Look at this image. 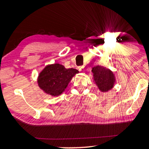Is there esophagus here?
I'll return each instance as SVG.
<instances>
[{
	"label": "esophagus",
	"instance_id": "obj_1",
	"mask_svg": "<svg viewBox=\"0 0 149 149\" xmlns=\"http://www.w3.org/2000/svg\"><path fill=\"white\" fill-rule=\"evenodd\" d=\"M84 65H82V66H80L79 67V71H84Z\"/></svg>",
	"mask_w": 149,
	"mask_h": 149
}]
</instances>
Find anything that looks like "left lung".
Here are the masks:
<instances>
[{"mask_svg": "<svg viewBox=\"0 0 149 149\" xmlns=\"http://www.w3.org/2000/svg\"><path fill=\"white\" fill-rule=\"evenodd\" d=\"M93 82L99 88L100 91L108 92L114 87L116 77L112 71L102 65H95L92 68Z\"/></svg>", "mask_w": 149, "mask_h": 149, "instance_id": "obj_1", "label": "left lung"}]
</instances>
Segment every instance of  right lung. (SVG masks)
<instances>
[{"label": "right lung", "instance_id": "right-lung-1", "mask_svg": "<svg viewBox=\"0 0 149 149\" xmlns=\"http://www.w3.org/2000/svg\"><path fill=\"white\" fill-rule=\"evenodd\" d=\"M78 73V70L66 69L58 63L48 64L39 74L37 84L45 93L58 97L64 92L73 77Z\"/></svg>", "mask_w": 149, "mask_h": 149}]
</instances>
